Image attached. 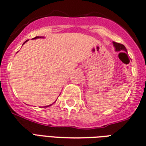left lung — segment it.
Instances as JSON below:
<instances>
[{"instance_id": "obj_1", "label": "left lung", "mask_w": 146, "mask_h": 146, "mask_svg": "<svg viewBox=\"0 0 146 146\" xmlns=\"http://www.w3.org/2000/svg\"><path fill=\"white\" fill-rule=\"evenodd\" d=\"M113 44H114V46H115V50L116 51H126V52H127V49L124 46H123V44H121L119 43H116V42L113 41Z\"/></svg>"}]
</instances>
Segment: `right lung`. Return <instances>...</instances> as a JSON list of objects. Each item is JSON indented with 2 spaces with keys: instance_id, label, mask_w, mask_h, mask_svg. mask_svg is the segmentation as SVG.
I'll return each mask as SVG.
<instances>
[{
  "instance_id": "1",
  "label": "right lung",
  "mask_w": 146,
  "mask_h": 146,
  "mask_svg": "<svg viewBox=\"0 0 146 146\" xmlns=\"http://www.w3.org/2000/svg\"><path fill=\"white\" fill-rule=\"evenodd\" d=\"M44 38V37H39V36H38V37H35V38H33V39H37V38ZM27 40H25V41L24 42V44H25V43H26ZM51 105H52V104H51ZM51 105H49V106H45V107H49V106H50Z\"/></svg>"
}]
</instances>
